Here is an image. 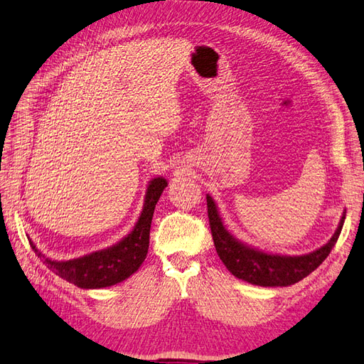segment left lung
I'll return each mask as SVG.
<instances>
[{"label": "left lung", "instance_id": "left-lung-1", "mask_svg": "<svg viewBox=\"0 0 364 364\" xmlns=\"http://www.w3.org/2000/svg\"><path fill=\"white\" fill-rule=\"evenodd\" d=\"M206 206H208L214 247L220 260L232 276L251 284H257V287H289V284L309 276L314 269L320 267L329 255L333 245L337 243L346 218V214L343 213L337 231L321 248L303 255H280L251 248L235 239L225 228L218 205L211 196H206Z\"/></svg>", "mask_w": 364, "mask_h": 364}]
</instances>
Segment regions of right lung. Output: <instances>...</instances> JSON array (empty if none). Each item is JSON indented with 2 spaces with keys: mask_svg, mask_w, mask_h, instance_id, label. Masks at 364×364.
Listing matches in <instances>:
<instances>
[{
  "mask_svg": "<svg viewBox=\"0 0 364 364\" xmlns=\"http://www.w3.org/2000/svg\"><path fill=\"white\" fill-rule=\"evenodd\" d=\"M168 185L164 178H156L150 181L146 186L145 200L142 213L137 219L133 231L125 237L112 245L110 248L87 254L84 257L73 260L58 262L50 260L39 251L32 240L31 247L38 257H41L56 276L73 283L77 288L84 289H100L113 287L121 283L134 274L146 257L150 245V227L154 213V206L158 203L165 186Z\"/></svg>",
  "mask_w": 364,
  "mask_h": 364,
  "instance_id": "right-lung-1",
  "label": "right lung"
}]
</instances>
